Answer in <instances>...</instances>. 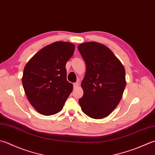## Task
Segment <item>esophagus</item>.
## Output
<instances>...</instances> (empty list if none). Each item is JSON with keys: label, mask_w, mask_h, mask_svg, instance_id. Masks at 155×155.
<instances>
[{"label": "esophagus", "mask_w": 155, "mask_h": 155, "mask_svg": "<svg viewBox=\"0 0 155 155\" xmlns=\"http://www.w3.org/2000/svg\"><path fill=\"white\" fill-rule=\"evenodd\" d=\"M78 82H77V83H73V87H74V88H77V87H78Z\"/></svg>", "instance_id": "obj_1"}]
</instances>
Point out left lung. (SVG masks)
I'll list each match as a JSON object with an SVG mask.
<instances>
[{"label": "left lung", "mask_w": 155, "mask_h": 155, "mask_svg": "<svg viewBox=\"0 0 155 155\" xmlns=\"http://www.w3.org/2000/svg\"><path fill=\"white\" fill-rule=\"evenodd\" d=\"M86 64L82 81L81 110L93 119L108 116L119 104L126 87L125 68L111 50L95 41L78 46Z\"/></svg>", "instance_id": "left-lung-1"}]
</instances>
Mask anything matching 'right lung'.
<instances>
[{
  "label": "right lung",
  "mask_w": 155,
  "mask_h": 155,
  "mask_svg": "<svg viewBox=\"0 0 155 155\" xmlns=\"http://www.w3.org/2000/svg\"><path fill=\"white\" fill-rule=\"evenodd\" d=\"M74 48L70 42L56 41L38 51L24 68L22 83L27 97L41 114L58 113L72 91L66 64Z\"/></svg>",
  "instance_id": "right-lung-1"
}]
</instances>
